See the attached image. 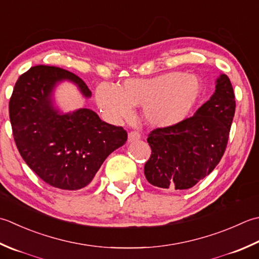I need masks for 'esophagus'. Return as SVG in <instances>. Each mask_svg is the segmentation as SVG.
<instances>
[{
    "instance_id": "obj_1",
    "label": "esophagus",
    "mask_w": 259,
    "mask_h": 259,
    "mask_svg": "<svg viewBox=\"0 0 259 259\" xmlns=\"http://www.w3.org/2000/svg\"><path fill=\"white\" fill-rule=\"evenodd\" d=\"M140 139V134L138 131H131L128 135V141L129 143H134V141H137Z\"/></svg>"
}]
</instances>
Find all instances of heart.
I'll return each mask as SVG.
<instances>
[{"mask_svg": "<svg viewBox=\"0 0 259 259\" xmlns=\"http://www.w3.org/2000/svg\"><path fill=\"white\" fill-rule=\"evenodd\" d=\"M204 92L197 75L168 72L150 78H129L116 88L101 84L96 101L112 120L128 119L133 106H143L144 119L153 128H171L183 123L193 113Z\"/></svg>", "mask_w": 259, "mask_h": 259, "instance_id": "heart-1", "label": "heart"}]
</instances>
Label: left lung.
<instances>
[{
    "mask_svg": "<svg viewBox=\"0 0 259 259\" xmlns=\"http://www.w3.org/2000/svg\"><path fill=\"white\" fill-rule=\"evenodd\" d=\"M236 110L229 77L220 74L209 101L183 123L148 135L145 176L165 191L187 190L209 175L225 154Z\"/></svg>",
    "mask_w": 259,
    "mask_h": 259,
    "instance_id": "left-lung-1",
    "label": "left lung"
}]
</instances>
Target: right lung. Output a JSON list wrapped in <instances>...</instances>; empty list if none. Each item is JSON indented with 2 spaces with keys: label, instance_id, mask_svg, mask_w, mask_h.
<instances>
[{
  "label": "right lung",
  "instance_id": "right-lung-1",
  "mask_svg": "<svg viewBox=\"0 0 259 259\" xmlns=\"http://www.w3.org/2000/svg\"><path fill=\"white\" fill-rule=\"evenodd\" d=\"M70 82L83 98L91 91L78 76L53 66H34L20 76L9 103L15 145L23 160L46 183L76 191L92 182L106 157L123 146L126 131L82 108L64 113L54 91Z\"/></svg>",
  "mask_w": 259,
  "mask_h": 259
}]
</instances>
